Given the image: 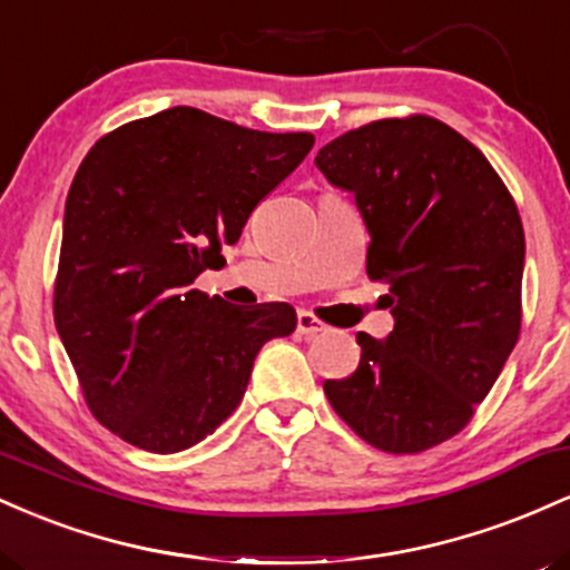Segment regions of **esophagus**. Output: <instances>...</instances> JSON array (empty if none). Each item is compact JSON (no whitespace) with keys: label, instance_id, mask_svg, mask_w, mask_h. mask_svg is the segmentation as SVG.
Instances as JSON below:
<instances>
[{"label":"esophagus","instance_id":"1","mask_svg":"<svg viewBox=\"0 0 570 570\" xmlns=\"http://www.w3.org/2000/svg\"><path fill=\"white\" fill-rule=\"evenodd\" d=\"M297 332H299V335H305V337L322 335V332H326V324L318 322V318L313 316V313L299 311L297 313Z\"/></svg>","mask_w":570,"mask_h":570}]
</instances>
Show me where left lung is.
<instances>
[{"instance_id": "obj_1", "label": "left lung", "mask_w": 570, "mask_h": 570, "mask_svg": "<svg viewBox=\"0 0 570 570\" xmlns=\"http://www.w3.org/2000/svg\"><path fill=\"white\" fill-rule=\"evenodd\" d=\"M316 166L356 198L394 316L385 340L358 332L356 372L324 394L372 448L421 453L472 421L520 337V214L485 155L426 115L348 130Z\"/></svg>"}]
</instances>
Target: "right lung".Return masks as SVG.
<instances>
[{"label":"right lung","instance_id":"right-lung-1","mask_svg":"<svg viewBox=\"0 0 570 570\" xmlns=\"http://www.w3.org/2000/svg\"><path fill=\"white\" fill-rule=\"evenodd\" d=\"M313 141L171 107L85 155L53 316L85 402L120 440L160 455L206 440L244 399L259 348L294 332L292 305L235 307L193 284Z\"/></svg>","mask_w":570,"mask_h":570}]
</instances>
